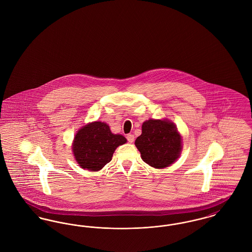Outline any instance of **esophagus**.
I'll return each mask as SVG.
<instances>
[{
  "label": "esophagus",
  "mask_w": 252,
  "mask_h": 252,
  "mask_svg": "<svg viewBox=\"0 0 252 252\" xmlns=\"http://www.w3.org/2000/svg\"><path fill=\"white\" fill-rule=\"evenodd\" d=\"M127 140L130 142V143H132L133 142V140H134V135L132 134V133H129V134H127Z\"/></svg>",
  "instance_id": "esophagus-1"
}]
</instances>
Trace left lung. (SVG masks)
Segmentation results:
<instances>
[{
	"mask_svg": "<svg viewBox=\"0 0 252 252\" xmlns=\"http://www.w3.org/2000/svg\"><path fill=\"white\" fill-rule=\"evenodd\" d=\"M134 144L145 163L156 169H163L180 157L182 137L173 122L150 119L143 122L142 133Z\"/></svg>",
	"mask_w": 252,
	"mask_h": 252,
	"instance_id": "obj_1",
	"label": "left lung"
}]
</instances>
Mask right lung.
I'll list each match as a JSON object with an SVG mask.
<instances>
[{
	"instance_id": "right-lung-1",
	"label": "right lung",
	"mask_w": 252,
	"mask_h": 252,
	"mask_svg": "<svg viewBox=\"0 0 252 252\" xmlns=\"http://www.w3.org/2000/svg\"><path fill=\"white\" fill-rule=\"evenodd\" d=\"M126 142L123 135L111 132L107 123L94 121L83 126L76 133L72 151L82 169L97 172L112 160L116 149Z\"/></svg>"
}]
</instances>
